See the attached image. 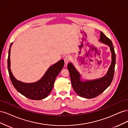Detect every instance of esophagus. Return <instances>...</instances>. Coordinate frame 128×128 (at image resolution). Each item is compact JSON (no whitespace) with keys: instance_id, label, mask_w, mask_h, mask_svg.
Returning <instances> with one entry per match:
<instances>
[{"instance_id":"esophagus-1","label":"esophagus","mask_w":128,"mask_h":128,"mask_svg":"<svg viewBox=\"0 0 128 128\" xmlns=\"http://www.w3.org/2000/svg\"><path fill=\"white\" fill-rule=\"evenodd\" d=\"M70 60V58L69 56H66L64 57V64H65L66 65L68 64V62Z\"/></svg>"}]
</instances>
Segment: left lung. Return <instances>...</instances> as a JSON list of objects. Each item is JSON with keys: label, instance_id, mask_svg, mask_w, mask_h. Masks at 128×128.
Wrapping results in <instances>:
<instances>
[{"label": "left lung", "instance_id": "8db88e82", "mask_svg": "<svg viewBox=\"0 0 128 128\" xmlns=\"http://www.w3.org/2000/svg\"><path fill=\"white\" fill-rule=\"evenodd\" d=\"M99 41L109 46L112 53L111 64L106 75L99 79L82 81L80 80V74L73 64L69 63L67 66L73 89L77 94L83 98L91 99L97 96L110 86L113 79L116 55L113 43L102 32H100Z\"/></svg>", "mask_w": 128, "mask_h": 128}]
</instances>
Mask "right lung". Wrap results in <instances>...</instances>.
Segmentation results:
<instances>
[{
	"instance_id": "obj_1",
	"label": "right lung",
	"mask_w": 128,
	"mask_h": 128,
	"mask_svg": "<svg viewBox=\"0 0 128 128\" xmlns=\"http://www.w3.org/2000/svg\"><path fill=\"white\" fill-rule=\"evenodd\" d=\"M12 42L8 51L7 67L12 83L15 89L21 94L30 99L39 100L44 99L52 90L56 76L61 71L64 66V60H61L50 67L42 78L37 82L26 83L17 80L10 70V53Z\"/></svg>"
}]
</instances>
